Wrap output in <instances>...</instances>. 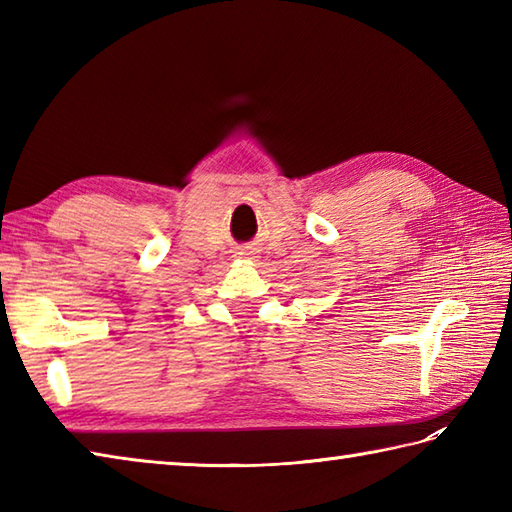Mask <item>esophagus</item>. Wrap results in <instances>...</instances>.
<instances>
[{
  "instance_id": "esophagus-1",
  "label": "esophagus",
  "mask_w": 512,
  "mask_h": 512,
  "mask_svg": "<svg viewBox=\"0 0 512 512\" xmlns=\"http://www.w3.org/2000/svg\"><path fill=\"white\" fill-rule=\"evenodd\" d=\"M237 255H242V257H253L255 255V250L253 248H250V246H244L242 250H239V253Z\"/></svg>"
}]
</instances>
